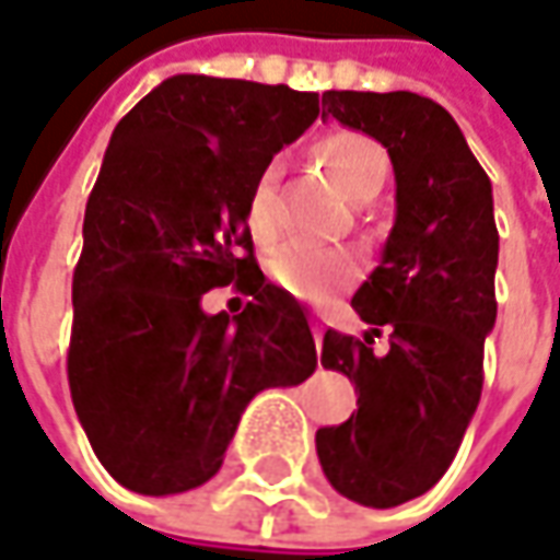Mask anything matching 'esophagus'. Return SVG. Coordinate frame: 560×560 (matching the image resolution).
I'll list each match as a JSON object with an SVG mask.
<instances>
[{
    "label": "esophagus",
    "mask_w": 560,
    "mask_h": 560,
    "mask_svg": "<svg viewBox=\"0 0 560 560\" xmlns=\"http://www.w3.org/2000/svg\"><path fill=\"white\" fill-rule=\"evenodd\" d=\"M314 341H317V348L324 345V326L320 324H314Z\"/></svg>",
    "instance_id": "1"
}]
</instances>
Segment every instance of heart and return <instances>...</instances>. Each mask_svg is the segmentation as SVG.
<instances>
[{
	"label": "heart",
	"mask_w": 560,
	"mask_h": 560,
	"mask_svg": "<svg viewBox=\"0 0 560 560\" xmlns=\"http://www.w3.org/2000/svg\"><path fill=\"white\" fill-rule=\"evenodd\" d=\"M317 160L324 163L332 184L348 202H370L388 178V156L373 138L360 131H332L317 144ZM280 166L271 163L258 172L249 200H246V224L258 243L273 240V187ZM273 283L287 289L302 302H326L339 289L358 280L360 261L345 249H307L299 243L280 246L268 261Z\"/></svg>",
	"instance_id": "heart-1"
}]
</instances>
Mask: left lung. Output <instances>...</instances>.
I'll use <instances>...</instances> for the list:
<instances>
[{
	"label": "left lung",
	"mask_w": 560,
	"mask_h": 560,
	"mask_svg": "<svg viewBox=\"0 0 560 560\" xmlns=\"http://www.w3.org/2000/svg\"><path fill=\"white\" fill-rule=\"evenodd\" d=\"M324 107L388 150L397 212L378 268L351 299L370 329L324 336L320 363L354 382L358 412L317 431V456L341 497L394 509L444 478L481 400L483 339L497 324L493 187L431 97L326 92ZM382 328L393 348L376 359Z\"/></svg>",
	"instance_id": "obj_1"
}]
</instances>
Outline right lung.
<instances>
[{"instance_id":"1","label":"right lung","mask_w":560,"mask_h":560,"mask_svg":"<svg viewBox=\"0 0 560 560\" xmlns=\"http://www.w3.org/2000/svg\"><path fill=\"white\" fill-rule=\"evenodd\" d=\"M320 114L317 92L178 73L119 119L82 221L67 378L85 438L126 490L172 497L224 463L265 388L317 370L305 307L255 265L246 200ZM234 282L243 315H206Z\"/></svg>"}]
</instances>
